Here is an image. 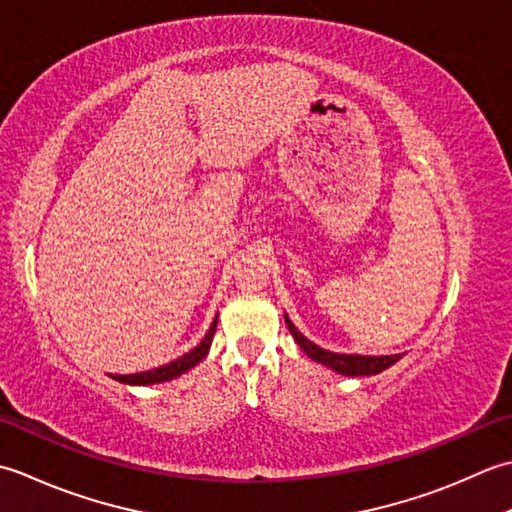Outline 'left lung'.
Listing matches in <instances>:
<instances>
[{
  "mask_svg": "<svg viewBox=\"0 0 512 512\" xmlns=\"http://www.w3.org/2000/svg\"><path fill=\"white\" fill-rule=\"evenodd\" d=\"M287 327L291 331V336L298 342V347L307 353L311 360H316L325 367L333 369L340 375H375L384 369H389L391 364L398 362L402 358V353H395V356H349V353H333L327 349H320L318 344L307 340L302 333L291 325V320L285 316Z\"/></svg>",
  "mask_w": 512,
  "mask_h": 512,
  "instance_id": "8db88e82",
  "label": "left lung"
}]
</instances>
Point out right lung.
Instances as JSON below:
<instances>
[{
    "mask_svg": "<svg viewBox=\"0 0 512 512\" xmlns=\"http://www.w3.org/2000/svg\"><path fill=\"white\" fill-rule=\"evenodd\" d=\"M216 322H218V318H214L210 331L205 333V338L198 342L192 351H187L185 356L176 358L168 364H163V367H156L152 371H141V373H130V375H112V378L117 382H123V384H156V382H168L172 378H179L181 373L190 371L192 367H196V364L207 356L212 338L216 333Z\"/></svg>",
    "mask_w": 512,
    "mask_h": 512,
    "instance_id": "add662e5",
    "label": "right lung"
}]
</instances>
